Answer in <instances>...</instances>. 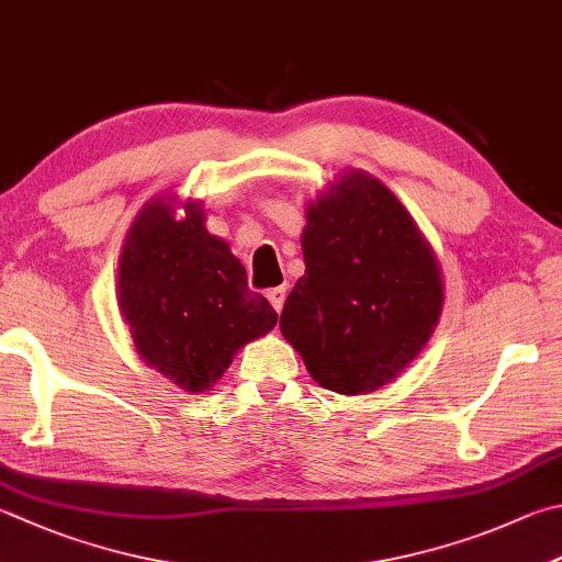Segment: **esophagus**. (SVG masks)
Wrapping results in <instances>:
<instances>
[{
    "label": "esophagus",
    "mask_w": 562,
    "mask_h": 562,
    "mask_svg": "<svg viewBox=\"0 0 562 562\" xmlns=\"http://www.w3.org/2000/svg\"><path fill=\"white\" fill-rule=\"evenodd\" d=\"M267 299H269V303L273 305V311L281 313L283 301H285V289H283V285H277V289H269V291H267Z\"/></svg>",
    "instance_id": "1"
}]
</instances>
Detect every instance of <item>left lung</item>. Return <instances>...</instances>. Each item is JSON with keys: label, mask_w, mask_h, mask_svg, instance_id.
<instances>
[{"label": "left lung", "mask_w": 562, "mask_h": 562, "mask_svg": "<svg viewBox=\"0 0 562 562\" xmlns=\"http://www.w3.org/2000/svg\"><path fill=\"white\" fill-rule=\"evenodd\" d=\"M305 273L283 303L281 335L323 389L362 396L428 345L446 283L406 205L349 168L305 207Z\"/></svg>", "instance_id": "1"}]
</instances>
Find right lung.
I'll return each instance as SVG.
<instances>
[{
	"label": "right lung",
	"mask_w": 562,
	"mask_h": 562,
	"mask_svg": "<svg viewBox=\"0 0 562 562\" xmlns=\"http://www.w3.org/2000/svg\"><path fill=\"white\" fill-rule=\"evenodd\" d=\"M116 301L144 364L190 394L279 321L227 241L207 232L203 203L176 195L149 200L126 229Z\"/></svg>",
	"instance_id": "1"
}]
</instances>
